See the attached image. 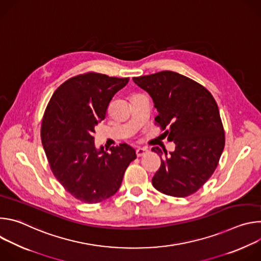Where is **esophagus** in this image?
Segmentation results:
<instances>
[{
    "label": "esophagus",
    "mask_w": 261,
    "mask_h": 261,
    "mask_svg": "<svg viewBox=\"0 0 261 261\" xmlns=\"http://www.w3.org/2000/svg\"><path fill=\"white\" fill-rule=\"evenodd\" d=\"M147 152H148V151L146 150V148H144V147H138L137 150H136V155H137V157H141V156L145 155Z\"/></svg>",
    "instance_id": "1"
}]
</instances>
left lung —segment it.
<instances>
[{"mask_svg": "<svg viewBox=\"0 0 261 261\" xmlns=\"http://www.w3.org/2000/svg\"><path fill=\"white\" fill-rule=\"evenodd\" d=\"M133 82L152 97L158 111L155 124L175 143L170 155L158 146L152 148L161 158L153 186L174 197L195 193L214 173L225 145L217 102L203 86L172 71Z\"/></svg>", "mask_w": 261, "mask_h": 261, "instance_id": "left-lung-1", "label": "left lung"}]
</instances>
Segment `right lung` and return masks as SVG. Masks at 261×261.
<instances>
[{
  "label": "right lung",
  "instance_id": "obj_1",
  "mask_svg": "<svg viewBox=\"0 0 261 261\" xmlns=\"http://www.w3.org/2000/svg\"><path fill=\"white\" fill-rule=\"evenodd\" d=\"M129 79L88 72L62 84L49 100L41 140L50 169L73 197L97 203L117 193L136 153L126 143L97 150L95 128L105 119L109 102Z\"/></svg>",
  "mask_w": 261,
  "mask_h": 261
}]
</instances>
